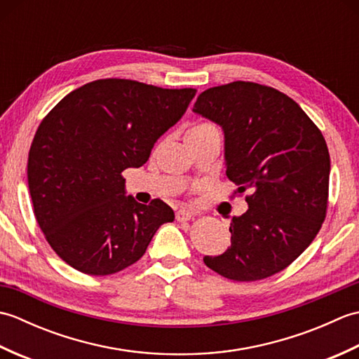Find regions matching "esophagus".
I'll list each match as a JSON object with an SVG mask.
<instances>
[{
	"label": "esophagus",
	"mask_w": 359,
	"mask_h": 359,
	"mask_svg": "<svg viewBox=\"0 0 359 359\" xmlns=\"http://www.w3.org/2000/svg\"><path fill=\"white\" fill-rule=\"evenodd\" d=\"M191 217H193V212L187 208H180L177 210V212H175V219H177L179 222H187V220H189Z\"/></svg>",
	"instance_id": "esophagus-1"
}]
</instances>
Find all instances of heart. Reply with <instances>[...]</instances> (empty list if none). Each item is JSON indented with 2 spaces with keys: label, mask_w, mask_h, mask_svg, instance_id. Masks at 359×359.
<instances>
[{
  "label": "heart",
  "mask_w": 359,
  "mask_h": 359,
  "mask_svg": "<svg viewBox=\"0 0 359 359\" xmlns=\"http://www.w3.org/2000/svg\"><path fill=\"white\" fill-rule=\"evenodd\" d=\"M205 137H219V129L211 121H199L187 133V139H205Z\"/></svg>",
  "instance_id": "b5f03b06"
}]
</instances>
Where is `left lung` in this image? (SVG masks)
I'll return each mask as SVG.
<instances>
[{
	"instance_id": "8db88e82",
	"label": "left lung",
	"mask_w": 359,
	"mask_h": 359,
	"mask_svg": "<svg viewBox=\"0 0 359 359\" xmlns=\"http://www.w3.org/2000/svg\"><path fill=\"white\" fill-rule=\"evenodd\" d=\"M193 111L222 128L228 179L251 191L248 210L231 219V245L203 262L239 282L273 276L302 255L325 219L324 137L288 95L251 81L203 90Z\"/></svg>"
}]
</instances>
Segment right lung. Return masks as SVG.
<instances>
[{
    "label": "right lung",
    "instance_id": "obj_1",
    "mask_svg": "<svg viewBox=\"0 0 359 359\" xmlns=\"http://www.w3.org/2000/svg\"><path fill=\"white\" fill-rule=\"evenodd\" d=\"M196 89L104 79L72 90L38 126L27 160L36 222L52 250L93 276L121 271L144 255L171 207L126 196V168L184 116Z\"/></svg>",
    "mask_w": 359,
    "mask_h": 359
}]
</instances>
